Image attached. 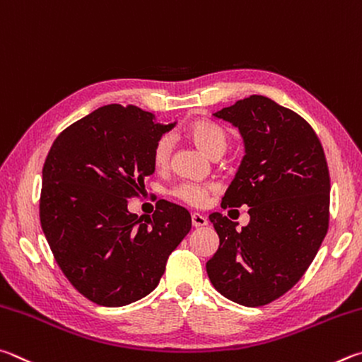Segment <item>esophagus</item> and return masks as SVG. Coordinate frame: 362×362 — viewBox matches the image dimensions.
Segmentation results:
<instances>
[{
  "label": "esophagus",
  "instance_id": "1",
  "mask_svg": "<svg viewBox=\"0 0 362 362\" xmlns=\"http://www.w3.org/2000/svg\"><path fill=\"white\" fill-rule=\"evenodd\" d=\"M192 224L194 227H205L208 224V219L200 213H192Z\"/></svg>",
  "mask_w": 362,
  "mask_h": 362
}]
</instances>
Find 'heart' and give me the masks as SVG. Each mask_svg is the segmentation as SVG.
Masks as SVG:
<instances>
[{
    "label": "heart",
    "mask_w": 362,
    "mask_h": 362,
    "mask_svg": "<svg viewBox=\"0 0 362 362\" xmlns=\"http://www.w3.org/2000/svg\"><path fill=\"white\" fill-rule=\"evenodd\" d=\"M186 135L189 139L199 146L211 157H219L229 146V135L218 124L206 119H197L186 127ZM171 157V139L168 136H162L156 143L152 149V165L156 170H165L170 165ZM218 191V186L213 182H204V185H195V182H182L175 189V197L189 205L202 206L206 204L208 195Z\"/></svg>",
    "instance_id": "b5f03b06"
}]
</instances>
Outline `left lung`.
Returning a JSON list of instances; mask_svg holds the SVG:
<instances>
[{
    "label": "left lung",
    "mask_w": 362,
    "mask_h": 362,
    "mask_svg": "<svg viewBox=\"0 0 362 362\" xmlns=\"http://www.w3.org/2000/svg\"><path fill=\"white\" fill-rule=\"evenodd\" d=\"M237 127L245 156L221 206H250L237 229L221 213L210 221L219 248L206 262L213 286L232 302L261 307L305 274L329 227L331 180L315 130L299 114L251 95L213 114Z\"/></svg>",
    "instance_id": "obj_1"
}]
</instances>
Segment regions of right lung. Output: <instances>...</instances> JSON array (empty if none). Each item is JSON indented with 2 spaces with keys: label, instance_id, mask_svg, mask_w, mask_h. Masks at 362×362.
<instances>
[{
  "label": "right lung",
  "instance_id": "obj_1",
  "mask_svg": "<svg viewBox=\"0 0 362 362\" xmlns=\"http://www.w3.org/2000/svg\"><path fill=\"white\" fill-rule=\"evenodd\" d=\"M175 125L136 106L106 105L63 130L44 162L42 232L69 283L98 305L152 293L191 230V214L171 202L158 200L144 221L127 208L154 173L156 143Z\"/></svg>",
  "mask_w": 362,
  "mask_h": 362
}]
</instances>
